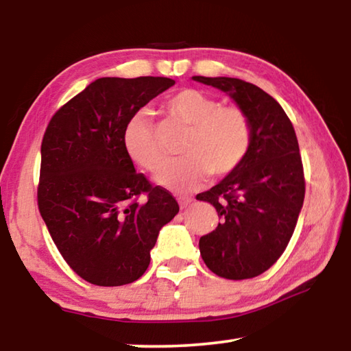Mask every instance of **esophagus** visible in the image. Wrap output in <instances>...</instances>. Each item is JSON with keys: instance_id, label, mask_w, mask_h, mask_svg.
Listing matches in <instances>:
<instances>
[{"instance_id": "obj_1", "label": "esophagus", "mask_w": 351, "mask_h": 351, "mask_svg": "<svg viewBox=\"0 0 351 351\" xmlns=\"http://www.w3.org/2000/svg\"><path fill=\"white\" fill-rule=\"evenodd\" d=\"M178 203H180L181 209H186V207H189L190 204L193 203V199L189 198V197H178Z\"/></svg>"}]
</instances>
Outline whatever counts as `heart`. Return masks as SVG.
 Here are the masks:
<instances>
[{
  "mask_svg": "<svg viewBox=\"0 0 351 351\" xmlns=\"http://www.w3.org/2000/svg\"><path fill=\"white\" fill-rule=\"evenodd\" d=\"M169 114L189 125L181 153L186 156L164 161L150 116L139 111L130 119L123 132L128 156L148 171H156L159 186L175 193H187L201 186L210 173L226 176L245 161L252 144L251 121L237 105H221L204 91L186 88L170 96L165 104Z\"/></svg>",
  "mask_w": 351,
  "mask_h": 351,
  "instance_id": "1",
  "label": "heart"
}]
</instances>
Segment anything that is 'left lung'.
<instances>
[{
  "label": "left lung",
  "mask_w": 351,
  "mask_h": 351,
  "mask_svg": "<svg viewBox=\"0 0 351 351\" xmlns=\"http://www.w3.org/2000/svg\"><path fill=\"white\" fill-rule=\"evenodd\" d=\"M228 93L246 112L252 144L245 161L207 192L219 223L199 239V252L213 274L245 280L268 271L293 237L305 198L304 165L293 123L274 97L232 77L195 75Z\"/></svg>",
  "instance_id": "1"
}]
</instances>
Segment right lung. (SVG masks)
I'll return each instance as SVG.
<instances>
[{
	"label": "right lung",
	"instance_id": "obj_1",
	"mask_svg": "<svg viewBox=\"0 0 351 351\" xmlns=\"http://www.w3.org/2000/svg\"><path fill=\"white\" fill-rule=\"evenodd\" d=\"M173 85L167 77H102L45 132L38 210L71 269L97 287L138 280L159 230L180 212L170 192L134 170L123 145L130 119Z\"/></svg>",
	"mask_w": 351,
	"mask_h": 351
}]
</instances>
